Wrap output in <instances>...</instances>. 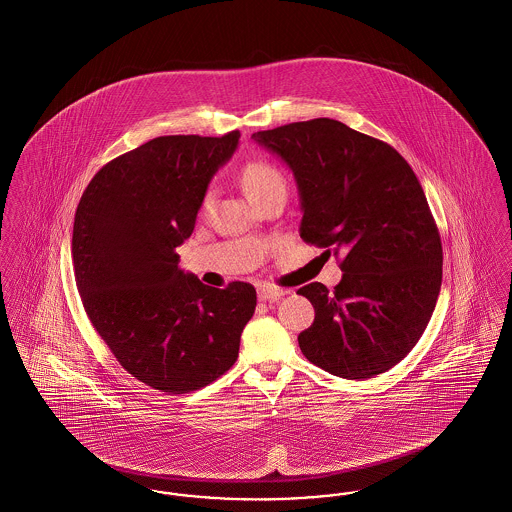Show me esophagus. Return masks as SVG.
Listing matches in <instances>:
<instances>
[{
  "label": "esophagus",
  "instance_id": "esophagus-1",
  "mask_svg": "<svg viewBox=\"0 0 512 512\" xmlns=\"http://www.w3.org/2000/svg\"><path fill=\"white\" fill-rule=\"evenodd\" d=\"M284 295H288V290H278V288L263 286V288L259 290V301H276V299H280V297H284Z\"/></svg>",
  "mask_w": 512,
  "mask_h": 512
}]
</instances>
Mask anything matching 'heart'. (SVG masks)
Returning <instances> with one entry per match:
<instances>
[{
	"instance_id": "heart-1",
	"label": "heart",
	"mask_w": 512,
	"mask_h": 512,
	"mask_svg": "<svg viewBox=\"0 0 512 512\" xmlns=\"http://www.w3.org/2000/svg\"><path fill=\"white\" fill-rule=\"evenodd\" d=\"M242 182H244L245 192L255 203H261L274 192H280V190L286 192L284 172L268 161L247 163L242 171ZM213 203H215V192L209 188L201 197V205H199L201 215H207L213 209Z\"/></svg>"
}]
</instances>
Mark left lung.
<instances>
[{"instance_id": "1", "label": "left lung", "mask_w": 512, "mask_h": 512, "mask_svg": "<svg viewBox=\"0 0 512 512\" xmlns=\"http://www.w3.org/2000/svg\"><path fill=\"white\" fill-rule=\"evenodd\" d=\"M251 138L292 169L303 242L340 259L334 292L320 282L297 290L315 307V322L297 338L303 355L347 380L390 370L424 334L441 288L439 230L411 165L334 119Z\"/></svg>"}]
</instances>
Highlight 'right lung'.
<instances>
[{
    "label": "right lung",
    "instance_id": "obj_1",
    "mask_svg": "<svg viewBox=\"0 0 512 512\" xmlns=\"http://www.w3.org/2000/svg\"><path fill=\"white\" fill-rule=\"evenodd\" d=\"M240 132L159 136L103 165L76 207V288L122 368L153 390H201L236 363L255 313L247 282L224 290L178 268L201 197Z\"/></svg>",
    "mask_w": 512,
    "mask_h": 512
}]
</instances>
